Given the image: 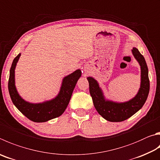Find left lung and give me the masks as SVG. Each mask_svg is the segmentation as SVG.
Listing matches in <instances>:
<instances>
[{
	"instance_id": "obj_1",
	"label": "left lung",
	"mask_w": 160,
	"mask_h": 160,
	"mask_svg": "<svg viewBox=\"0 0 160 160\" xmlns=\"http://www.w3.org/2000/svg\"><path fill=\"white\" fill-rule=\"evenodd\" d=\"M132 52L141 66V86L137 94L131 100L118 103L106 99L97 81L92 77L88 78L90 95L96 110L110 122H122L132 117L143 107L149 94L150 81L146 60L137 48H133Z\"/></svg>"
}]
</instances>
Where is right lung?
<instances>
[{
    "label": "right lung",
    "instance_id": "right-lung-1",
    "mask_svg": "<svg viewBox=\"0 0 160 160\" xmlns=\"http://www.w3.org/2000/svg\"><path fill=\"white\" fill-rule=\"evenodd\" d=\"M21 54L14 58L10 70L8 90L12 101L23 115L35 122H45L62 115L67 108L75 85L81 76V71L78 69L63 78L60 91L56 97L42 103H32L20 97L15 87L14 70Z\"/></svg>",
    "mask_w": 160,
    "mask_h": 160
}]
</instances>
